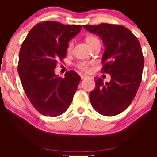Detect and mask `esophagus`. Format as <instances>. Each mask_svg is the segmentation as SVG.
Here are the masks:
<instances>
[{"instance_id": "34e87169", "label": "esophagus", "mask_w": 157, "mask_h": 157, "mask_svg": "<svg viewBox=\"0 0 157 157\" xmlns=\"http://www.w3.org/2000/svg\"><path fill=\"white\" fill-rule=\"evenodd\" d=\"M86 78H88V76H87V75H81V79H82V80H85V79H86Z\"/></svg>"}]
</instances>
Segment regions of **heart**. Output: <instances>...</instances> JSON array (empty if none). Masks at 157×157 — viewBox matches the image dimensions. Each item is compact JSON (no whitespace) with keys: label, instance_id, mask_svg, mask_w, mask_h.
I'll use <instances>...</instances> for the list:
<instances>
[{"label":"heart","instance_id":"1","mask_svg":"<svg viewBox=\"0 0 157 157\" xmlns=\"http://www.w3.org/2000/svg\"><path fill=\"white\" fill-rule=\"evenodd\" d=\"M85 41H86L87 44L88 45L89 47H91L93 45H94L95 43H98V42H100L99 41V40L95 36H93V35H90V36H88L86 37V38H85ZM73 49V42H69L68 43V45H67V52L69 53L72 52ZM90 62H88V61H80V62H79L78 64H77V68L80 69V70L83 71V72H88L89 71V69H90Z\"/></svg>","mask_w":157,"mask_h":157}]
</instances>
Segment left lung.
<instances>
[{"mask_svg": "<svg viewBox=\"0 0 157 157\" xmlns=\"http://www.w3.org/2000/svg\"><path fill=\"white\" fill-rule=\"evenodd\" d=\"M83 27L101 38L105 47L101 71L111 75L110 82L106 83L95 77L91 104L104 116L117 115L130 106L141 82L144 58L140 44L124 26L102 23Z\"/></svg>", "mask_w": 157, "mask_h": 157, "instance_id": "1", "label": "left lung"}]
</instances>
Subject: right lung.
I'll return each instance as SVG.
<instances>
[{
	"instance_id": "1",
	"label": "right lung",
	"mask_w": 157,
	"mask_h": 157,
	"mask_svg": "<svg viewBox=\"0 0 157 157\" xmlns=\"http://www.w3.org/2000/svg\"><path fill=\"white\" fill-rule=\"evenodd\" d=\"M81 28L78 25L45 21L34 26L23 41L18 73L29 101L44 116L62 114L72 101L80 77L70 70L62 78L55 75L54 69L66 57L69 41Z\"/></svg>"
}]
</instances>
